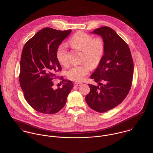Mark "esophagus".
<instances>
[{"instance_id": "1", "label": "esophagus", "mask_w": 153, "mask_h": 153, "mask_svg": "<svg viewBox=\"0 0 153 153\" xmlns=\"http://www.w3.org/2000/svg\"><path fill=\"white\" fill-rule=\"evenodd\" d=\"M81 85V83H74V86H79L80 85Z\"/></svg>"}]
</instances>
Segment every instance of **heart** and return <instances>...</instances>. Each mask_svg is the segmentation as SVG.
<instances>
[{
  "label": "heart",
  "mask_w": 153,
  "mask_h": 153,
  "mask_svg": "<svg viewBox=\"0 0 153 153\" xmlns=\"http://www.w3.org/2000/svg\"><path fill=\"white\" fill-rule=\"evenodd\" d=\"M68 44L73 48L82 50V64L71 67L67 72L69 79L76 81H82L88 75L93 67L97 66L102 60L105 52V44L100 37L93 38L92 35L83 32L78 31L69 39ZM68 48L65 44L59 45L56 50V57L62 65L68 63Z\"/></svg>",
  "instance_id": "heart-1"
}]
</instances>
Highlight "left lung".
<instances>
[{
	"mask_svg": "<svg viewBox=\"0 0 153 153\" xmlns=\"http://www.w3.org/2000/svg\"><path fill=\"white\" fill-rule=\"evenodd\" d=\"M105 44V52L91 79L99 86L89 84L86 101L93 110L103 113L120 105L129 92L134 74V62L128 44L108 27L94 30Z\"/></svg>",
	"mask_w": 153,
	"mask_h": 153,
	"instance_id": "1",
	"label": "left lung"
}]
</instances>
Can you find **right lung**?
Returning <instances> with one entry per match:
<instances>
[{
    "label": "right lung",
    "mask_w": 153,
    "mask_h": 153,
    "mask_svg": "<svg viewBox=\"0 0 153 153\" xmlns=\"http://www.w3.org/2000/svg\"><path fill=\"white\" fill-rule=\"evenodd\" d=\"M71 30L45 28L38 31L25 44L21 58L19 83L25 100L35 111L53 114L64 106L73 84L62 79L61 88L53 89L52 81L61 70L56 50Z\"/></svg>",
    "instance_id": "right-lung-1"
}]
</instances>
